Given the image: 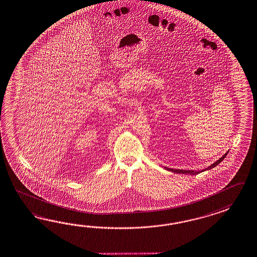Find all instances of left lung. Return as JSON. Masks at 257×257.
Here are the masks:
<instances>
[{"mask_svg": "<svg viewBox=\"0 0 257 257\" xmlns=\"http://www.w3.org/2000/svg\"><path fill=\"white\" fill-rule=\"evenodd\" d=\"M228 151H227V153H225V154L223 155L222 157L219 159V160H217L216 162H214L213 164H211L210 166H208L207 168H205L204 170H201V171H185V170H178V169H171V168H167V167H164V169L167 170V171H171V172H174V173H180V174H191V175H196V174H198V173H201V172H203V171H208V170H211L213 168H215L216 166L218 165L221 161H222L225 158H226V156L228 155Z\"/></svg>", "mask_w": 257, "mask_h": 257, "instance_id": "obj_1", "label": "left lung"}]
</instances>
